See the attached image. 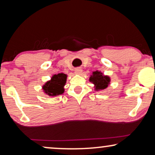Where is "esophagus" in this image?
Listing matches in <instances>:
<instances>
[{
    "instance_id": "obj_1",
    "label": "esophagus",
    "mask_w": 155,
    "mask_h": 155,
    "mask_svg": "<svg viewBox=\"0 0 155 155\" xmlns=\"http://www.w3.org/2000/svg\"><path fill=\"white\" fill-rule=\"evenodd\" d=\"M82 70L80 68H76L75 70V74H78V75H80V74L82 73Z\"/></svg>"
}]
</instances>
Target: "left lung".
<instances>
[{
  "label": "left lung",
  "instance_id": "1",
  "mask_svg": "<svg viewBox=\"0 0 155 155\" xmlns=\"http://www.w3.org/2000/svg\"><path fill=\"white\" fill-rule=\"evenodd\" d=\"M89 80L94 84V90L99 91L108 87L111 82V78L109 75H105L101 71H96L92 72Z\"/></svg>",
  "mask_w": 155,
  "mask_h": 155
}]
</instances>
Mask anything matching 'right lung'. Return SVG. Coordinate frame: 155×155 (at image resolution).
Returning a JSON list of instances; mask_svg holds the SVG:
<instances>
[{"instance_id":"add662e5","label":"right lung","mask_w":155,"mask_h":155,"mask_svg":"<svg viewBox=\"0 0 155 155\" xmlns=\"http://www.w3.org/2000/svg\"><path fill=\"white\" fill-rule=\"evenodd\" d=\"M68 75L61 73L55 74L42 86V90L49 97H56L64 93V86L66 83Z\"/></svg>"}]
</instances>
